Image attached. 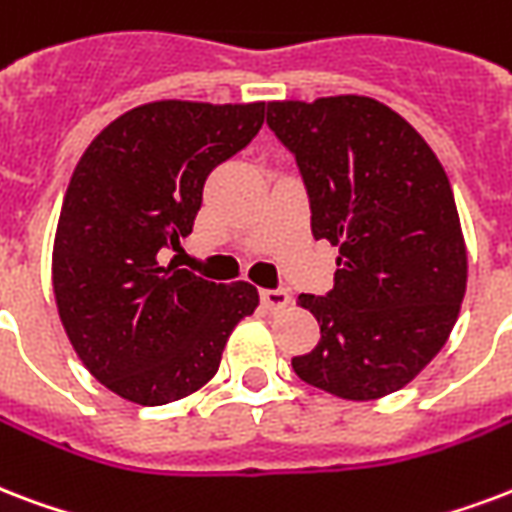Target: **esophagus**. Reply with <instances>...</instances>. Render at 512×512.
Returning a JSON list of instances; mask_svg holds the SVG:
<instances>
[{"label":"esophagus","mask_w":512,"mask_h":512,"mask_svg":"<svg viewBox=\"0 0 512 512\" xmlns=\"http://www.w3.org/2000/svg\"><path fill=\"white\" fill-rule=\"evenodd\" d=\"M260 300H263V306L268 308V311H279V308H284L287 303H290V295H287V290H260Z\"/></svg>","instance_id":"34e87169"}]
</instances>
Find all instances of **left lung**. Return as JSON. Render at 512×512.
Here are the masks:
<instances>
[{"label":"left lung","instance_id":"1","mask_svg":"<svg viewBox=\"0 0 512 512\" xmlns=\"http://www.w3.org/2000/svg\"><path fill=\"white\" fill-rule=\"evenodd\" d=\"M268 128L295 155L314 239L338 247L333 290L298 298L322 338L292 370L343 400L392 395L443 349L467 287L446 171L368 96L271 101Z\"/></svg>","mask_w":512,"mask_h":512}]
</instances>
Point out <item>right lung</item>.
Wrapping results in <instances>:
<instances>
[{
  "label": "right lung",
  "instance_id": "add662e5",
  "mask_svg": "<svg viewBox=\"0 0 512 512\" xmlns=\"http://www.w3.org/2000/svg\"><path fill=\"white\" fill-rule=\"evenodd\" d=\"M265 101H152L112 120L77 163L53 244L58 317L77 357L123 400L166 405L217 373L260 298L174 263L206 177L257 136Z\"/></svg>",
  "mask_w": 512,
  "mask_h": 512
}]
</instances>
